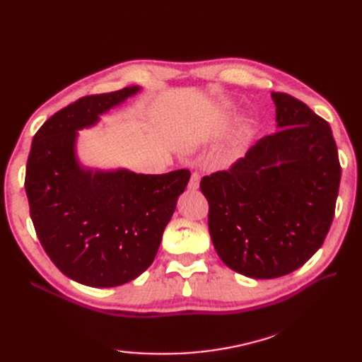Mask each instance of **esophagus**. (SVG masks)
Here are the masks:
<instances>
[{
    "mask_svg": "<svg viewBox=\"0 0 362 362\" xmlns=\"http://www.w3.org/2000/svg\"><path fill=\"white\" fill-rule=\"evenodd\" d=\"M199 181H201V175H199V172H193V173H192V177H190V180H189V189H190V190L199 189Z\"/></svg>",
    "mask_w": 362,
    "mask_h": 362,
    "instance_id": "34e87169",
    "label": "esophagus"
}]
</instances>
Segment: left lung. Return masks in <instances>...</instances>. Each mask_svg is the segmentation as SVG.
Instances as JSON below:
<instances>
[{
    "label": "left lung",
    "mask_w": 362,
    "mask_h": 362,
    "mask_svg": "<svg viewBox=\"0 0 362 362\" xmlns=\"http://www.w3.org/2000/svg\"><path fill=\"white\" fill-rule=\"evenodd\" d=\"M272 100L279 131L201 181L217 255L255 279L288 275L320 249L341 178L329 124L291 95Z\"/></svg>",
    "instance_id": "left-lung-1"
}]
</instances>
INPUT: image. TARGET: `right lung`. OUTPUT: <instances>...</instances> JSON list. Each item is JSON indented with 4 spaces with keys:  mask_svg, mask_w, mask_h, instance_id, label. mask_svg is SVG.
I'll list each match as a JSON object with an SVG mask.
<instances>
[{
    "mask_svg": "<svg viewBox=\"0 0 362 362\" xmlns=\"http://www.w3.org/2000/svg\"><path fill=\"white\" fill-rule=\"evenodd\" d=\"M139 90L80 98L33 137L25 192L37 238L63 275L89 287L122 286L152 264L190 178L187 169L144 175L80 166L76 131Z\"/></svg>",
    "mask_w": 362,
    "mask_h": 362,
    "instance_id": "obj_1",
    "label": "right lung"
}]
</instances>
